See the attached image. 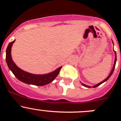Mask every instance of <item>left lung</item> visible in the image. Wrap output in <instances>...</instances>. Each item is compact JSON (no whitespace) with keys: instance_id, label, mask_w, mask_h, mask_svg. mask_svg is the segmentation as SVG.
<instances>
[{"instance_id":"1","label":"left lung","mask_w":121,"mask_h":121,"mask_svg":"<svg viewBox=\"0 0 121 121\" xmlns=\"http://www.w3.org/2000/svg\"><path fill=\"white\" fill-rule=\"evenodd\" d=\"M112 43H113V40H112ZM113 51H114V53H115V60H114V64H113V68H112V71H110V73H109V75L108 76V77H107V78L106 79H104V80H103V81H102V82H99V83H98V84H96V85H94V86H93L91 87V86H87V85H86V84H84V83H82V82H81V84L82 85V86H84V87H87V88H91V87H93V88H95V87H98V86H99L100 85V84H102V83H103V82H105V81H106L107 80H108V79L109 78H110V76L112 75V73H113V71H114V69H115V65H116V62H117V53H116V52L114 50H113Z\"/></svg>"}]
</instances>
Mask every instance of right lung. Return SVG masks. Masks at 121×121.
Here are the masks:
<instances>
[{"instance_id": "right-lung-1", "label": "right lung", "mask_w": 121, "mask_h": 121, "mask_svg": "<svg viewBox=\"0 0 121 121\" xmlns=\"http://www.w3.org/2000/svg\"><path fill=\"white\" fill-rule=\"evenodd\" d=\"M15 41V40L10 43L7 47L6 50V62L9 69L18 80L27 84L43 86L50 83L56 78L62 66H60L55 71L45 74H34L19 68L13 61L11 56V49Z\"/></svg>"}]
</instances>
